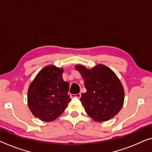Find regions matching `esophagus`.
<instances>
[{
  "label": "esophagus",
  "mask_w": 152,
  "mask_h": 152,
  "mask_svg": "<svg viewBox=\"0 0 152 152\" xmlns=\"http://www.w3.org/2000/svg\"><path fill=\"white\" fill-rule=\"evenodd\" d=\"M71 97H72V98L76 97V98H78V99H79V98L81 97V94L80 93H79V94H71Z\"/></svg>",
  "instance_id": "34e87169"
}]
</instances>
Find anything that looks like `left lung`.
<instances>
[{
  "label": "left lung",
  "mask_w": 152,
  "mask_h": 152,
  "mask_svg": "<svg viewBox=\"0 0 152 152\" xmlns=\"http://www.w3.org/2000/svg\"><path fill=\"white\" fill-rule=\"evenodd\" d=\"M84 79L86 93L80 101L88 115L96 122H105L113 118L122 108L124 90L115 73L103 64L91 69L82 65L75 66Z\"/></svg>",
  "instance_id": "8db88e82"
}]
</instances>
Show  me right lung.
Listing matches in <instances>:
<instances>
[{
    "label": "right lung",
    "mask_w": 152,
    "mask_h": 152,
    "mask_svg": "<svg viewBox=\"0 0 152 152\" xmlns=\"http://www.w3.org/2000/svg\"><path fill=\"white\" fill-rule=\"evenodd\" d=\"M63 69L48 65L42 69L30 84L28 105L42 121L52 122L63 113L71 99L69 83L62 79Z\"/></svg>",
    "instance_id": "add662e5"
}]
</instances>
